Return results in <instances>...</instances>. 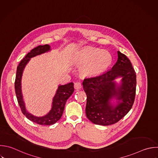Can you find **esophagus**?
Instances as JSON below:
<instances>
[{
	"label": "esophagus",
	"instance_id": "esophagus-1",
	"mask_svg": "<svg viewBox=\"0 0 158 158\" xmlns=\"http://www.w3.org/2000/svg\"><path fill=\"white\" fill-rule=\"evenodd\" d=\"M74 88L75 89H79L81 88V83L80 81L75 82L74 84Z\"/></svg>",
	"mask_w": 158,
	"mask_h": 158
}]
</instances>
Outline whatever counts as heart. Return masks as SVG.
Returning <instances> with one entry per match:
<instances>
[{"instance_id": "heart-1", "label": "heart", "mask_w": 158, "mask_h": 158, "mask_svg": "<svg viewBox=\"0 0 158 158\" xmlns=\"http://www.w3.org/2000/svg\"><path fill=\"white\" fill-rule=\"evenodd\" d=\"M76 60L81 64H87L85 70L89 73H98L106 69L110 62V56L106 51L84 49L78 52Z\"/></svg>"}]
</instances>
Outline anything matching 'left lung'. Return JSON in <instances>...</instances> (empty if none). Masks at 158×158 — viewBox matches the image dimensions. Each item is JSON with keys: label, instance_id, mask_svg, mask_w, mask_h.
Masks as SVG:
<instances>
[{"label": "left lung", "instance_id": "1", "mask_svg": "<svg viewBox=\"0 0 158 158\" xmlns=\"http://www.w3.org/2000/svg\"><path fill=\"white\" fill-rule=\"evenodd\" d=\"M118 58L112 68L102 74L86 77L83 86L87 96L86 115L96 125H109L122 119L131 109L136 94V72L128 58L117 51ZM123 76V84L116 89L113 80ZM115 96L123 102L114 108L109 99Z\"/></svg>", "mask_w": 158, "mask_h": 158}]
</instances>
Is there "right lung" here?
I'll return each mask as SVG.
<instances>
[{
  "label": "right lung",
  "mask_w": 158,
  "mask_h": 158,
  "mask_svg": "<svg viewBox=\"0 0 158 158\" xmlns=\"http://www.w3.org/2000/svg\"><path fill=\"white\" fill-rule=\"evenodd\" d=\"M50 50V46L48 44L39 46L33 49L27 56L20 61L17 67L16 78L15 81V90L19 104L22 113L31 121L36 123L39 125H49L57 122L62 117L65 103L69 98L73 94L74 91L73 83H70L65 85L59 86L57 93L54 97L52 107L51 111L45 116L38 117L27 112L25 109V104L23 101V97L21 90V80L23 69L27 64L30 60V59L37 55L44 53Z\"/></svg>",
  "instance_id": "right-lung-1"
}]
</instances>
